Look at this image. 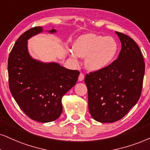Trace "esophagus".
Instances as JSON below:
<instances>
[{
    "label": "esophagus",
    "instance_id": "1",
    "mask_svg": "<svg viewBox=\"0 0 150 150\" xmlns=\"http://www.w3.org/2000/svg\"><path fill=\"white\" fill-rule=\"evenodd\" d=\"M84 74H83V73H80V74H79V77H78V80H79V81H81L84 80Z\"/></svg>",
    "mask_w": 150,
    "mask_h": 150
}]
</instances>
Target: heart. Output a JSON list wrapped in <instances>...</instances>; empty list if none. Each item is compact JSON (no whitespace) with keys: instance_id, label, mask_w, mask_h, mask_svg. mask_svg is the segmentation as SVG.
I'll list each match as a JSON object with an SVG mask.
<instances>
[{"instance_id":"heart-1","label":"heart","mask_w":150,"mask_h":150,"mask_svg":"<svg viewBox=\"0 0 150 150\" xmlns=\"http://www.w3.org/2000/svg\"><path fill=\"white\" fill-rule=\"evenodd\" d=\"M118 43L114 38L89 33L80 36L73 44L69 54L73 61L78 57H86L85 69L90 72H98L107 68L116 56Z\"/></svg>"}]
</instances>
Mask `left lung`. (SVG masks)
<instances>
[{"label":"left lung","instance_id":"obj_1","mask_svg":"<svg viewBox=\"0 0 150 150\" xmlns=\"http://www.w3.org/2000/svg\"><path fill=\"white\" fill-rule=\"evenodd\" d=\"M121 42L118 57L110 65L85 77L88 110L94 120L113 122L120 120L141 97L145 62L138 45L132 38L115 32Z\"/></svg>","mask_w":150,"mask_h":150}]
</instances>
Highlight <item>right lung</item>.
I'll return each instance as SVG.
<instances>
[{"label": "right lung", "mask_w": 150, "mask_h": 150, "mask_svg": "<svg viewBox=\"0 0 150 150\" xmlns=\"http://www.w3.org/2000/svg\"><path fill=\"white\" fill-rule=\"evenodd\" d=\"M42 32V27H35L18 37L9 54L7 69L11 93L22 111L34 120L49 122L62 114V97L76 84L79 72L30 55L28 40Z\"/></svg>", "instance_id": "add662e5"}]
</instances>
